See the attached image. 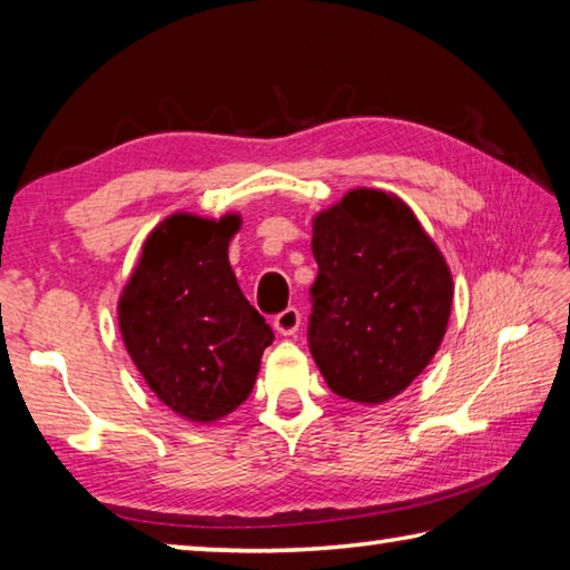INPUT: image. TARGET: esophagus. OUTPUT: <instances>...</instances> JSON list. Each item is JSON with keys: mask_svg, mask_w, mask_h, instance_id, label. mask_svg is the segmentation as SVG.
I'll return each mask as SVG.
<instances>
[{"mask_svg": "<svg viewBox=\"0 0 570 570\" xmlns=\"http://www.w3.org/2000/svg\"><path fill=\"white\" fill-rule=\"evenodd\" d=\"M298 324H302V314H298V308H294V306H288L286 312L274 316V330L282 334V336L296 334L298 332Z\"/></svg>", "mask_w": 570, "mask_h": 570, "instance_id": "34e87169", "label": "esophagus"}]
</instances>
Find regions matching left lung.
<instances>
[{
  "mask_svg": "<svg viewBox=\"0 0 570 570\" xmlns=\"http://www.w3.org/2000/svg\"><path fill=\"white\" fill-rule=\"evenodd\" d=\"M320 276L308 350L334 394L397 397L440 350L452 308L450 266L394 193L354 188L312 220Z\"/></svg>",
  "mask_w": 570,
  "mask_h": 570,
  "instance_id": "8db88e82",
  "label": "left lung"
}]
</instances>
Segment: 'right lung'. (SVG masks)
Listing matches in <instances>:
<instances>
[{
    "label": "right lung",
    "instance_id": "1",
    "mask_svg": "<svg viewBox=\"0 0 570 570\" xmlns=\"http://www.w3.org/2000/svg\"><path fill=\"white\" fill-rule=\"evenodd\" d=\"M238 228V214H170L120 292L125 350L156 397L188 422L210 424L244 404L274 342L228 264Z\"/></svg>",
    "mask_w": 570,
    "mask_h": 570
}]
</instances>
